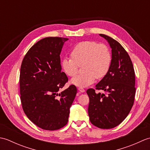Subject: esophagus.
Segmentation results:
<instances>
[{"mask_svg":"<svg viewBox=\"0 0 150 150\" xmlns=\"http://www.w3.org/2000/svg\"><path fill=\"white\" fill-rule=\"evenodd\" d=\"M79 91L81 92V93H83V92L85 91L84 89L82 88H79Z\"/></svg>","mask_w":150,"mask_h":150,"instance_id":"34e87169","label":"esophagus"}]
</instances>
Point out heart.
Masks as SVG:
<instances>
[{
  "mask_svg": "<svg viewBox=\"0 0 150 150\" xmlns=\"http://www.w3.org/2000/svg\"><path fill=\"white\" fill-rule=\"evenodd\" d=\"M71 57L61 61L63 71L68 77L77 74L79 66L82 65L83 73L73 78L71 83L79 88L93 84L95 79H102L107 74L111 63V53L106 44L86 40L78 43L70 52Z\"/></svg>",
  "mask_w": 150,
  "mask_h": 150,
  "instance_id": "heart-1",
  "label": "heart"
}]
</instances>
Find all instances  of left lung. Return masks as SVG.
<instances>
[{
  "label": "left lung",
  "instance_id": "8db88e82",
  "mask_svg": "<svg viewBox=\"0 0 150 150\" xmlns=\"http://www.w3.org/2000/svg\"><path fill=\"white\" fill-rule=\"evenodd\" d=\"M109 42L112 59L107 74L95 86L105 94L96 93L90 88L88 115L93 125L101 129H111L119 125L128 116L134 103L135 74L128 52L117 40L100 34Z\"/></svg>",
  "mask_w": 150,
  "mask_h": 150
}]
</instances>
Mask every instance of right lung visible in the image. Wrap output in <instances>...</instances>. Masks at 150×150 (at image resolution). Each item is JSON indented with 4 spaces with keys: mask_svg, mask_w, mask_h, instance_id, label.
Listing matches in <instances>:
<instances>
[{
    "mask_svg": "<svg viewBox=\"0 0 150 150\" xmlns=\"http://www.w3.org/2000/svg\"><path fill=\"white\" fill-rule=\"evenodd\" d=\"M63 37H46L25 55L21 66L20 94L22 109L28 119L46 130L63 128L68 121L69 108L77 94L75 85L58 92L68 82L61 71L60 54Z\"/></svg>",
    "mask_w": 150,
    "mask_h": 150,
    "instance_id": "add662e5",
    "label": "right lung"
}]
</instances>
